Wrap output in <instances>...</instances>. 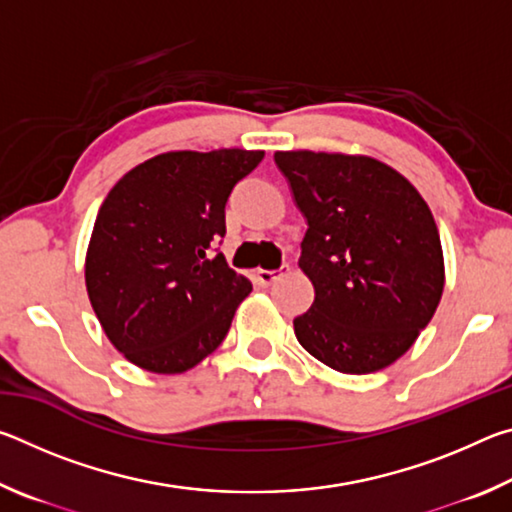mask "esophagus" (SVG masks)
Listing matches in <instances>:
<instances>
[{
  "label": "esophagus",
  "instance_id": "esophagus-1",
  "mask_svg": "<svg viewBox=\"0 0 512 512\" xmlns=\"http://www.w3.org/2000/svg\"><path fill=\"white\" fill-rule=\"evenodd\" d=\"M289 271V266H282L280 271H266V268H257L255 271V282L259 284V287H268V284H273L277 277L284 275Z\"/></svg>",
  "mask_w": 512,
  "mask_h": 512
}]
</instances>
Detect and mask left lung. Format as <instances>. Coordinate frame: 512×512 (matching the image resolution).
I'll list each match as a JSON object with an SVG mask.
<instances>
[{"label": "left lung", "mask_w": 512, "mask_h": 512, "mask_svg": "<svg viewBox=\"0 0 512 512\" xmlns=\"http://www.w3.org/2000/svg\"><path fill=\"white\" fill-rule=\"evenodd\" d=\"M275 164L307 221L298 264L316 296L293 318L300 345L348 375L391 366L443 296L427 203L395 169L361 155L277 151Z\"/></svg>", "instance_id": "obj_1"}]
</instances>
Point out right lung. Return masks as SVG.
Wrapping results in <instances>:
<instances>
[{
	"label": "right lung",
	"mask_w": 512,
	"mask_h": 512,
	"mask_svg": "<svg viewBox=\"0 0 512 512\" xmlns=\"http://www.w3.org/2000/svg\"><path fill=\"white\" fill-rule=\"evenodd\" d=\"M264 151L162 153L110 189L94 221L85 284L128 361L185 372L219 348L253 284L219 253L225 203Z\"/></svg>",
	"instance_id": "obj_1"
}]
</instances>
